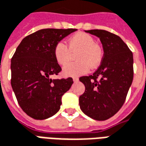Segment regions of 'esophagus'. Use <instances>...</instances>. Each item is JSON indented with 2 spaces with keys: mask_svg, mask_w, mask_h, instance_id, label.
Returning <instances> with one entry per match:
<instances>
[{
  "mask_svg": "<svg viewBox=\"0 0 146 146\" xmlns=\"http://www.w3.org/2000/svg\"><path fill=\"white\" fill-rule=\"evenodd\" d=\"M73 82H78V78H73Z\"/></svg>",
  "mask_w": 146,
  "mask_h": 146,
  "instance_id": "esophagus-1",
  "label": "esophagus"
}]
</instances>
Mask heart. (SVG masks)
<instances>
[{
  "instance_id": "b5f03b06",
  "label": "heart",
  "mask_w": 146,
  "mask_h": 146,
  "mask_svg": "<svg viewBox=\"0 0 146 146\" xmlns=\"http://www.w3.org/2000/svg\"><path fill=\"white\" fill-rule=\"evenodd\" d=\"M78 51L75 63L66 65L63 74L67 77H78L86 74L90 68H94L100 64L102 60L101 48L95 44L90 35L79 33L71 37L68 42V48L64 42H58L54 48V56L59 64H67L70 59L71 52Z\"/></svg>"
}]
</instances>
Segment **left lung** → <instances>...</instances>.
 I'll return each mask as SVG.
<instances>
[{
	"label": "left lung",
	"mask_w": 146,
	"mask_h": 146,
	"mask_svg": "<svg viewBox=\"0 0 146 146\" xmlns=\"http://www.w3.org/2000/svg\"><path fill=\"white\" fill-rule=\"evenodd\" d=\"M85 31L100 38L104 56L93 75L79 78L86 88L79 97V106L89 117L106 120L120 109L131 87L134 77L133 53L117 35L104 30Z\"/></svg>",
	"instance_id": "8db88e82"
}]
</instances>
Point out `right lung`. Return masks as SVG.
<instances>
[{"label":"right lung","instance_id":"obj_1","mask_svg":"<svg viewBox=\"0 0 146 146\" xmlns=\"http://www.w3.org/2000/svg\"><path fill=\"white\" fill-rule=\"evenodd\" d=\"M76 29H42L24 38L11 60V85L23 111L35 119H45L60 108L62 96L71 78L52 79L60 66L54 56L56 45Z\"/></svg>","mask_w":146,"mask_h":146}]
</instances>
